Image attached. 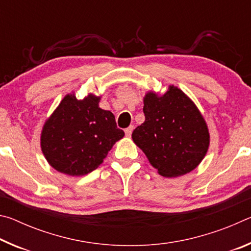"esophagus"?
Returning a JSON list of instances; mask_svg holds the SVG:
<instances>
[{
  "instance_id": "34e87169",
  "label": "esophagus",
  "mask_w": 251,
  "mask_h": 251,
  "mask_svg": "<svg viewBox=\"0 0 251 251\" xmlns=\"http://www.w3.org/2000/svg\"><path fill=\"white\" fill-rule=\"evenodd\" d=\"M133 129H134V126L133 125H130L129 127H127V128L125 129V134H126L127 137H130L131 133H133Z\"/></svg>"
}]
</instances>
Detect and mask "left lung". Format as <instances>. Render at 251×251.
<instances>
[{"mask_svg":"<svg viewBox=\"0 0 251 251\" xmlns=\"http://www.w3.org/2000/svg\"><path fill=\"white\" fill-rule=\"evenodd\" d=\"M145 122L131 134L152 167L164 177H178L194 171L209 147V131L194 101L179 88L169 85L158 96L144 97Z\"/></svg>","mask_w":251,"mask_h":251,"instance_id":"left-lung-1","label":"left lung"}]
</instances>
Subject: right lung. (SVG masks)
Here are the masks:
<instances>
[{
	"label": "right lung",
	"mask_w": 251,
	"mask_h": 251,
	"mask_svg": "<svg viewBox=\"0 0 251 251\" xmlns=\"http://www.w3.org/2000/svg\"><path fill=\"white\" fill-rule=\"evenodd\" d=\"M100 100L93 94L84 100L67 94L45 122L41 148L57 172L86 175L99 167L114 144L124 137L113 113L99 106Z\"/></svg>",
	"instance_id": "1"
}]
</instances>
